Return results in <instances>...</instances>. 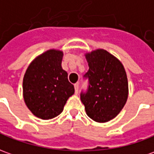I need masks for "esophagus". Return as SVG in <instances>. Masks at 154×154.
I'll list each match as a JSON object with an SVG mask.
<instances>
[{
	"label": "esophagus",
	"instance_id": "1",
	"mask_svg": "<svg viewBox=\"0 0 154 154\" xmlns=\"http://www.w3.org/2000/svg\"><path fill=\"white\" fill-rule=\"evenodd\" d=\"M78 91H79V84L76 83L75 85V94H78Z\"/></svg>",
	"mask_w": 154,
	"mask_h": 154
}]
</instances>
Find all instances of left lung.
<instances>
[{
	"mask_svg": "<svg viewBox=\"0 0 154 154\" xmlns=\"http://www.w3.org/2000/svg\"><path fill=\"white\" fill-rule=\"evenodd\" d=\"M89 70L84 75L88 88L80 100L89 117L106 122L119 114L128 96V82L122 63L104 49L86 54Z\"/></svg>",
	"mask_w": 154,
	"mask_h": 154,
	"instance_id": "1",
	"label": "left lung"
}]
</instances>
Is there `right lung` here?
Returning <instances> with one entry per match:
<instances>
[{
  "label": "right lung",
  "mask_w": 154,
  "mask_h": 154,
  "mask_svg": "<svg viewBox=\"0 0 154 154\" xmlns=\"http://www.w3.org/2000/svg\"><path fill=\"white\" fill-rule=\"evenodd\" d=\"M63 52L48 50L30 63L23 78V97L36 116L52 119L63 110L67 100L75 93L68 74L61 66Z\"/></svg>",
  "instance_id": "add662e5"
}]
</instances>
